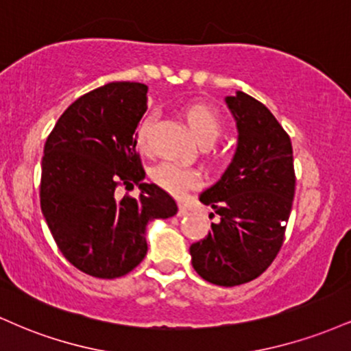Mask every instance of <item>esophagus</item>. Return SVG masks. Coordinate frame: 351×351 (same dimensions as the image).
Instances as JSON below:
<instances>
[{
	"mask_svg": "<svg viewBox=\"0 0 351 351\" xmlns=\"http://www.w3.org/2000/svg\"><path fill=\"white\" fill-rule=\"evenodd\" d=\"M188 215V208L184 206V204H180V209H178V216H186Z\"/></svg>",
	"mask_w": 351,
	"mask_h": 351,
	"instance_id": "1",
	"label": "esophagus"
}]
</instances>
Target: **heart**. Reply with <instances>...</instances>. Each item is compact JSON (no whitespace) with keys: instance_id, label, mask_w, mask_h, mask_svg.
I'll list each match as a JSON object with an SVG mask.
<instances>
[{"instance_id":"b5f03b06","label":"heart","mask_w":351,"mask_h":351,"mask_svg":"<svg viewBox=\"0 0 351 351\" xmlns=\"http://www.w3.org/2000/svg\"><path fill=\"white\" fill-rule=\"evenodd\" d=\"M184 122H186L189 132L195 136V140L201 147L208 148L211 145H215L217 140L223 135V122H221L219 115L216 114L213 108L206 106H191L183 112ZM153 119L147 117L140 122L138 128H136V147L140 148L143 153L150 150L148 147V135H150ZM217 158H223V156H217ZM153 183L158 184L160 188L168 191L173 196H183L184 193L196 189L203 181V176L198 170L188 167H181V165L165 162L158 167H155L150 173Z\"/></svg>"}]
</instances>
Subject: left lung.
I'll list each match as a JSON object with an SVG mask.
<instances>
[{"instance_id":"obj_1","label":"left lung","mask_w":351,"mask_h":351,"mask_svg":"<svg viewBox=\"0 0 351 351\" xmlns=\"http://www.w3.org/2000/svg\"><path fill=\"white\" fill-rule=\"evenodd\" d=\"M226 104L239 132L237 150L221 180L199 195L201 203L215 209L209 219H217L189 254L204 280L234 287L259 277L279 254L295 171L291 136L264 104L244 92L226 97Z\"/></svg>"}]
</instances>
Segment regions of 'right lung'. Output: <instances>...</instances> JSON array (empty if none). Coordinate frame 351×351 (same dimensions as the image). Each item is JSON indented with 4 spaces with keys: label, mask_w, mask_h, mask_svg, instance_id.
<instances>
[{
    "label": "right lung",
    "mask_w": 351,
    "mask_h": 351,
    "mask_svg": "<svg viewBox=\"0 0 351 351\" xmlns=\"http://www.w3.org/2000/svg\"><path fill=\"white\" fill-rule=\"evenodd\" d=\"M145 84L110 82L66 108L44 145L41 209L69 263L97 279L128 274L147 256L152 219L178 213L175 199L153 183L136 153V127L147 112ZM136 199L114 196L119 186Z\"/></svg>",
    "instance_id": "add662e5"
}]
</instances>
